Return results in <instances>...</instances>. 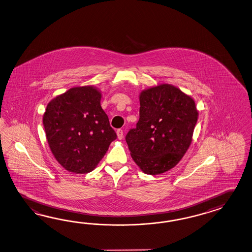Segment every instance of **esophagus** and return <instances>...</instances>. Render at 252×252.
I'll return each instance as SVG.
<instances>
[{
    "label": "esophagus",
    "instance_id": "34e87169",
    "mask_svg": "<svg viewBox=\"0 0 252 252\" xmlns=\"http://www.w3.org/2000/svg\"><path fill=\"white\" fill-rule=\"evenodd\" d=\"M117 135H118V139L122 140L123 138V130L122 129H117Z\"/></svg>",
    "mask_w": 252,
    "mask_h": 252
}]
</instances>
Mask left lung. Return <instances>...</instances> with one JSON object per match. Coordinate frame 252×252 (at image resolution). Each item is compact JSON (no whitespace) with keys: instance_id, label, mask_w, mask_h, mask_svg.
Masks as SVG:
<instances>
[{"instance_id":"1","label":"left lung","mask_w":252,"mask_h":252,"mask_svg":"<svg viewBox=\"0 0 252 252\" xmlns=\"http://www.w3.org/2000/svg\"><path fill=\"white\" fill-rule=\"evenodd\" d=\"M140 105L139 122L125 140L142 172L162 174L187 153L198 112L192 97L169 84L142 91Z\"/></svg>"}]
</instances>
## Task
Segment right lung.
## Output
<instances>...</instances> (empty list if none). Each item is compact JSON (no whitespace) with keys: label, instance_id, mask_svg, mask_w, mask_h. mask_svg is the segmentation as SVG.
Returning a JSON list of instances; mask_svg holds the SVG:
<instances>
[{"label":"right lung","instance_id":"right-lung-1","mask_svg":"<svg viewBox=\"0 0 252 252\" xmlns=\"http://www.w3.org/2000/svg\"><path fill=\"white\" fill-rule=\"evenodd\" d=\"M101 94L86 86L73 88L48 103L43 123L52 154L65 170L90 173L103 158L115 130L100 106Z\"/></svg>","mask_w":252,"mask_h":252}]
</instances>
